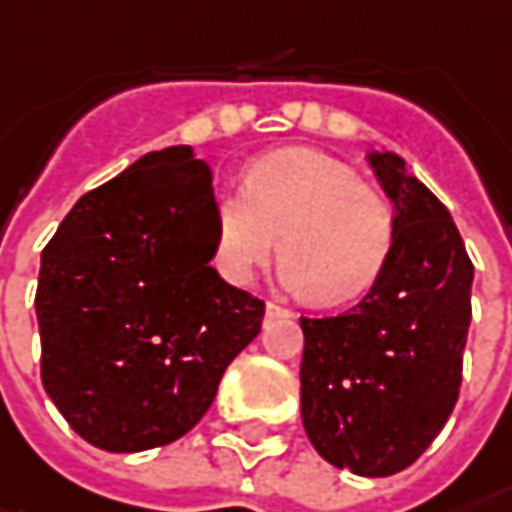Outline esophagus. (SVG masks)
I'll return each instance as SVG.
<instances>
[{
  "label": "esophagus",
  "mask_w": 512,
  "mask_h": 512,
  "mask_svg": "<svg viewBox=\"0 0 512 512\" xmlns=\"http://www.w3.org/2000/svg\"><path fill=\"white\" fill-rule=\"evenodd\" d=\"M266 318H292V309H286V306H280L275 300H269L266 303Z\"/></svg>",
  "instance_id": "1"
}]
</instances>
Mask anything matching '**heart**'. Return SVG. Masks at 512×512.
I'll return each mask as SVG.
<instances>
[{
    "label": "heart",
    "instance_id": "b5f03b06",
    "mask_svg": "<svg viewBox=\"0 0 512 512\" xmlns=\"http://www.w3.org/2000/svg\"><path fill=\"white\" fill-rule=\"evenodd\" d=\"M212 217L214 266L229 283H249L280 246L283 283L326 306L364 298L387 272L398 234L387 197L312 148L252 160L243 191L217 194Z\"/></svg>",
    "mask_w": 512,
    "mask_h": 512
}]
</instances>
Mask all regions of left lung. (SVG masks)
Here are the masks:
<instances>
[{
    "instance_id": "left-lung-1",
    "label": "left lung",
    "mask_w": 512,
    "mask_h": 512,
    "mask_svg": "<svg viewBox=\"0 0 512 512\" xmlns=\"http://www.w3.org/2000/svg\"><path fill=\"white\" fill-rule=\"evenodd\" d=\"M395 203V249L361 303L335 318H300V415L312 447L358 476L407 470L456 407L473 318V260L444 203L372 151Z\"/></svg>"
}]
</instances>
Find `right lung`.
I'll use <instances>...</instances> for the list:
<instances>
[{"mask_svg":"<svg viewBox=\"0 0 512 512\" xmlns=\"http://www.w3.org/2000/svg\"><path fill=\"white\" fill-rule=\"evenodd\" d=\"M212 209V171L174 145L82 194L42 249V387L100 450L189 433L260 332L266 303L209 266Z\"/></svg>","mask_w":512,"mask_h":512,"instance_id":"1","label":"right lung"}]
</instances>
